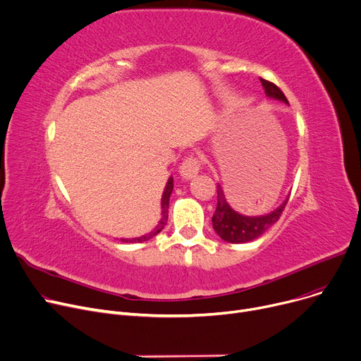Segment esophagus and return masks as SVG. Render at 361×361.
Segmentation results:
<instances>
[{
  "label": "esophagus",
  "instance_id": "1",
  "mask_svg": "<svg viewBox=\"0 0 361 361\" xmlns=\"http://www.w3.org/2000/svg\"><path fill=\"white\" fill-rule=\"evenodd\" d=\"M199 171H200V159L196 157L185 158L180 166V174L185 180L195 178L199 174Z\"/></svg>",
  "mask_w": 361,
  "mask_h": 361
}]
</instances>
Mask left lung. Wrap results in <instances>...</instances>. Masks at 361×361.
<instances>
[{
    "mask_svg": "<svg viewBox=\"0 0 361 361\" xmlns=\"http://www.w3.org/2000/svg\"><path fill=\"white\" fill-rule=\"evenodd\" d=\"M259 81L264 87V91H266L267 97L283 103H289L286 99V95L277 85L262 78H259ZM287 200H289V197H286V200L277 209L267 214L245 216L235 212L229 206V203L225 199L222 187L218 184V206H216V210L212 216L213 229L224 241L231 244H244L254 241V239L259 238L279 221L281 212L284 210V206L287 204Z\"/></svg>",
    "mask_w": 361,
    "mask_h": 361,
    "instance_id": "1",
    "label": "left lung"
}]
</instances>
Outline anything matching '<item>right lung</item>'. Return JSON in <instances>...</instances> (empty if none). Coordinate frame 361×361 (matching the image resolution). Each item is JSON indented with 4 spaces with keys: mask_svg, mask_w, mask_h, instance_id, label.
Returning <instances> with one entry per match:
<instances>
[{
    "mask_svg": "<svg viewBox=\"0 0 361 361\" xmlns=\"http://www.w3.org/2000/svg\"><path fill=\"white\" fill-rule=\"evenodd\" d=\"M173 187H174V180H173V177H170L166 181V185L164 188V193H162V197H161V219H159L158 225L154 228V231H151L147 235L137 236V238H122V243H129L130 244V243L148 241V239L154 238L155 235H158L164 229V226L166 225V221H168V206H170V196L173 193Z\"/></svg>",
    "mask_w": 361,
    "mask_h": 361,
    "instance_id": "obj_1",
    "label": "right lung"
}]
</instances>
